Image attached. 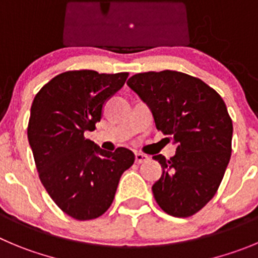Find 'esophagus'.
I'll return each instance as SVG.
<instances>
[{"instance_id":"34e87169","label":"esophagus","mask_w":258,"mask_h":258,"mask_svg":"<svg viewBox=\"0 0 258 258\" xmlns=\"http://www.w3.org/2000/svg\"><path fill=\"white\" fill-rule=\"evenodd\" d=\"M135 159H136V163H137V164H141V163L148 162V160H149V156L145 155V154L136 153V154H135Z\"/></svg>"}]
</instances>
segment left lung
Here are the masks:
<instances>
[{
	"label": "left lung",
	"instance_id": "obj_1",
	"mask_svg": "<svg viewBox=\"0 0 258 258\" xmlns=\"http://www.w3.org/2000/svg\"><path fill=\"white\" fill-rule=\"evenodd\" d=\"M127 85L149 105L156 128L177 144L170 159L153 156L163 168L153 186L158 205L175 218L195 215L215 196L232 155L227 105L208 84L183 72H141Z\"/></svg>",
	"mask_w": 258,
	"mask_h": 258
}]
</instances>
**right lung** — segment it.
<instances>
[{"instance_id":"1","label":"right lung","mask_w":258,"mask_h":258,"mask_svg":"<svg viewBox=\"0 0 258 258\" xmlns=\"http://www.w3.org/2000/svg\"><path fill=\"white\" fill-rule=\"evenodd\" d=\"M128 72L75 70L57 75L35 95L28 139L40 182L57 206L76 220L99 218L112 205L122 173L135 162L126 148L102 150L85 137L108 98Z\"/></svg>"}]
</instances>
